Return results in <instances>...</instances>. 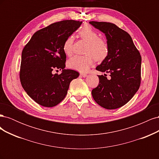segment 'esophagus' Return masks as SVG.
<instances>
[{
    "label": "esophagus",
    "mask_w": 159,
    "mask_h": 159,
    "mask_svg": "<svg viewBox=\"0 0 159 159\" xmlns=\"http://www.w3.org/2000/svg\"><path fill=\"white\" fill-rule=\"evenodd\" d=\"M80 75L81 76H82L83 78H85V77H87V74H85V73H80Z\"/></svg>",
    "instance_id": "34e87169"
}]
</instances>
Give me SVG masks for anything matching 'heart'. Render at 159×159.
Masks as SVG:
<instances>
[{"mask_svg": "<svg viewBox=\"0 0 159 159\" xmlns=\"http://www.w3.org/2000/svg\"><path fill=\"white\" fill-rule=\"evenodd\" d=\"M81 39L88 42L84 56H74L68 61V68L81 72L87 71L93 65L95 59L98 61L104 60L107 57L109 48L107 42L99 38L97 32L88 25H84L79 30ZM74 38L69 36L63 44V51L67 56H70L73 49Z\"/></svg>", "mask_w": 159, "mask_h": 159, "instance_id": "1", "label": "heart"}]
</instances>
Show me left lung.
Masks as SVG:
<instances>
[{
	"label": "left lung",
	"instance_id": "8db88e82",
	"mask_svg": "<svg viewBox=\"0 0 159 159\" xmlns=\"http://www.w3.org/2000/svg\"><path fill=\"white\" fill-rule=\"evenodd\" d=\"M105 34L109 52L96 70L110 74L98 75L99 83L91 91L95 102L107 109H115L129 102L141 84V56L129 34L115 24L91 21Z\"/></svg>",
	"mask_w": 159,
	"mask_h": 159
}]
</instances>
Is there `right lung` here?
I'll return each instance as SVG.
<instances>
[{
  "mask_svg": "<svg viewBox=\"0 0 159 159\" xmlns=\"http://www.w3.org/2000/svg\"><path fill=\"white\" fill-rule=\"evenodd\" d=\"M81 23L73 20L53 23L36 32L24 48L20 82L26 93L42 106L52 107L60 103L71 81L80 75L75 70L64 69L66 55L62 47ZM57 69L62 70L59 75L52 73Z\"/></svg>",
  "mask_w": 159,
  "mask_h": 159,
  "instance_id": "add662e5",
  "label": "right lung"
}]
</instances>
